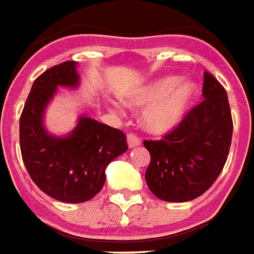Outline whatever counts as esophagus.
<instances>
[{
    "mask_svg": "<svg viewBox=\"0 0 254 254\" xmlns=\"http://www.w3.org/2000/svg\"><path fill=\"white\" fill-rule=\"evenodd\" d=\"M127 144H128L129 148H135L139 147L140 145V140L136 135H133V133H128L127 135Z\"/></svg>",
    "mask_w": 254,
    "mask_h": 254,
    "instance_id": "obj_1",
    "label": "esophagus"
}]
</instances>
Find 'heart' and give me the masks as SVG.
<instances>
[{"mask_svg": "<svg viewBox=\"0 0 254 254\" xmlns=\"http://www.w3.org/2000/svg\"><path fill=\"white\" fill-rule=\"evenodd\" d=\"M198 94L190 78L162 76L137 86L125 97L131 107H144L141 126L152 135H166L178 128Z\"/></svg>", "mask_w": 254, "mask_h": 254, "instance_id": "obj_1", "label": "heart"}]
</instances>
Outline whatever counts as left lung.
Listing matches in <instances>:
<instances>
[{"mask_svg":"<svg viewBox=\"0 0 254 254\" xmlns=\"http://www.w3.org/2000/svg\"><path fill=\"white\" fill-rule=\"evenodd\" d=\"M203 76V102L162 140L144 141L151 155L145 181L165 202L202 195L216 181L230 153L233 125L228 97L212 74Z\"/></svg>","mask_w":254,"mask_h":254,"instance_id":"8db88e82","label":"left lung"}]
</instances>
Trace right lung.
Instances as JSON below:
<instances>
[{
	"mask_svg": "<svg viewBox=\"0 0 254 254\" xmlns=\"http://www.w3.org/2000/svg\"><path fill=\"white\" fill-rule=\"evenodd\" d=\"M77 66L78 63L65 62L40 74L19 121L22 159L30 177L47 195L65 203H82L97 195L107 165L127 151L125 133L88 115H78L65 135L47 129V107L59 88L80 86Z\"/></svg>",
	"mask_w": 254,
	"mask_h": 254,
	"instance_id": "obj_1",
	"label": "right lung"
}]
</instances>
